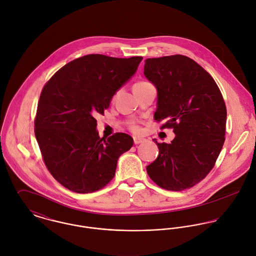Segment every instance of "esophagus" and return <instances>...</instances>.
I'll return each mask as SVG.
<instances>
[{"label":"esophagus","mask_w":256,"mask_h":256,"mask_svg":"<svg viewBox=\"0 0 256 256\" xmlns=\"http://www.w3.org/2000/svg\"><path fill=\"white\" fill-rule=\"evenodd\" d=\"M145 141L144 138L142 137H134V143L137 145V144H140V143H143Z\"/></svg>","instance_id":"esophagus-1"}]
</instances>
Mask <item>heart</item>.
I'll return each instance as SVG.
<instances>
[{
  "label": "heart",
  "mask_w": 256,
  "mask_h": 256,
  "mask_svg": "<svg viewBox=\"0 0 256 256\" xmlns=\"http://www.w3.org/2000/svg\"><path fill=\"white\" fill-rule=\"evenodd\" d=\"M148 84V82H137V84H134V88L141 86H143V84ZM131 129H132L134 132H138V131H139V127L136 126V125H132V126H131Z\"/></svg>",
  "instance_id": "heart-1"
}]
</instances>
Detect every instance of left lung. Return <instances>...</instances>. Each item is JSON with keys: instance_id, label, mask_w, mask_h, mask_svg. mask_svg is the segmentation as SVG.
<instances>
[{"instance_id": "obj_1", "label": "left lung", "mask_w": 256, "mask_h": 256, "mask_svg": "<svg viewBox=\"0 0 256 256\" xmlns=\"http://www.w3.org/2000/svg\"><path fill=\"white\" fill-rule=\"evenodd\" d=\"M144 74L158 92L154 120H168L162 128L176 134L170 144L154 139L158 156L146 172L164 189L190 188L213 168L224 145L222 96L211 74L182 55L146 59Z\"/></svg>"}]
</instances>
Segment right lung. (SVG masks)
Instances as JSON below:
<instances>
[{
  "instance_id": "right-lung-1",
  "label": "right lung",
  "mask_w": 256,
  "mask_h": 256,
  "mask_svg": "<svg viewBox=\"0 0 256 256\" xmlns=\"http://www.w3.org/2000/svg\"><path fill=\"white\" fill-rule=\"evenodd\" d=\"M143 57L90 54L62 67L44 86L37 106L36 137L53 178L76 193H92L114 178L119 156L133 138H100L96 116L135 74Z\"/></svg>"
}]
</instances>
